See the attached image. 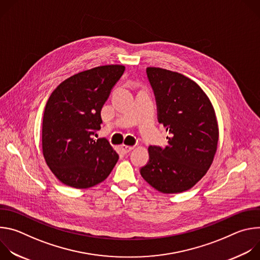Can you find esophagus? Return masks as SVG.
I'll return each instance as SVG.
<instances>
[{
	"mask_svg": "<svg viewBox=\"0 0 260 260\" xmlns=\"http://www.w3.org/2000/svg\"><path fill=\"white\" fill-rule=\"evenodd\" d=\"M135 148V146H128V145H122L121 146V149H122V151L124 152V153H128V152H131L133 149Z\"/></svg>",
	"mask_w": 260,
	"mask_h": 260,
	"instance_id": "34e87169",
	"label": "esophagus"
}]
</instances>
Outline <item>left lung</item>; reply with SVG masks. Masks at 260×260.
<instances>
[{
	"label": "left lung",
	"instance_id": "obj_1",
	"mask_svg": "<svg viewBox=\"0 0 260 260\" xmlns=\"http://www.w3.org/2000/svg\"><path fill=\"white\" fill-rule=\"evenodd\" d=\"M157 119L169 132L165 148L149 146V161L141 168L144 180L162 193L186 191L210 169L218 144L214 108L204 90L180 73L147 68Z\"/></svg>",
	"mask_w": 260,
	"mask_h": 260
}]
</instances>
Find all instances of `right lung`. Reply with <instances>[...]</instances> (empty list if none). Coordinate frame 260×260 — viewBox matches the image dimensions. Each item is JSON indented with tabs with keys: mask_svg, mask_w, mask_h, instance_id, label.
<instances>
[{
	"mask_svg": "<svg viewBox=\"0 0 260 260\" xmlns=\"http://www.w3.org/2000/svg\"><path fill=\"white\" fill-rule=\"evenodd\" d=\"M124 66H101L62 81L49 96L42 123V149L47 166L64 185L89 188L113 170L118 154L101 129V110L122 76Z\"/></svg>",
	"mask_w": 260,
	"mask_h": 260,
	"instance_id": "right-lung-1",
	"label": "right lung"
}]
</instances>
